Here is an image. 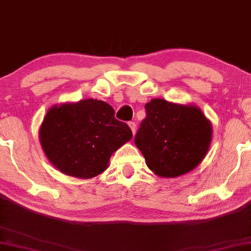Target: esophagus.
I'll use <instances>...</instances> for the list:
<instances>
[{
  "mask_svg": "<svg viewBox=\"0 0 251 251\" xmlns=\"http://www.w3.org/2000/svg\"><path fill=\"white\" fill-rule=\"evenodd\" d=\"M128 126H129V127H131L133 135H134V134H135V129H136V125H135V123H134V122H129V123H128Z\"/></svg>",
  "mask_w": 251,
  "mask_h": 251,
  "instance_id": "obj_1",
  "label": "esophagus"
}]
</instances>
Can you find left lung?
I'll list each match as a JSON object with an SVG mask.
<instances>
[{"instance_id": "8db88e82", "label": "left lung", "mask_w": 251, "mask_h": 251, "mask_svg": "<svg viewBox=\"0 0 251 251\" xmlns=\"http://www.w3.org/2000/svg\"><path fill=\"white\" fill-rule=\"evenodd\" d=\"M134 142L148 168L164 178L195 169L208 152L212 129L198 106L153 99L145 105Z\"/></svg>"}]
</instances>
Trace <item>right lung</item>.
I'll list each match as a JSON object with an SVG mask.
<instances>
[{
	"label": "right lung",
	"instance_id": "1",
	"mask_svg": "<svg viewBox=\"0 0 251 251\" xmlns=\"http://www.w3.org/2000/svg\"><path fill=\"white\" fill-rule=\"evenodd\" d=\"M40 142L59 171L88 179L108 168L117 149L132 139L126 123L115 118V110L99 100L55 105L40 127Z\"/></svg>",
	"mask_w": 251,
	"mask_h": 251
}]
</instances>
